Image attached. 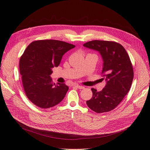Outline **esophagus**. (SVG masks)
I'll return each instance as SVG.
<instances>
[{"label":"esophagus","mask_w":150,"mask_h":150,"mask_svg":"<svg viewBox=\"0 0 150 150\" xmlns=\"http://www.w3.org/2000/svg\"><path fill=\"white\" fill-rule=\"evenodd\" d=\"M74 86L76 87V88H79V89H80V90H82V89H83V88H84V86L77 85H74Z\"/></svg>","instance_id":"obj_1"}]
</instances>
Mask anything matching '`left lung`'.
<instances>
[{
  "instance_id": "left-lung-1",
  "label": "left lung",
  "mask_w": 150,
  "mask_h": 150,
  "mask_svg": "<svg viewBox=\"0 0 150 150\" xmlns=\"http://www.w3.org/2000/svg\"><path fill=\"white\" fill-rule=\"evenodd\" d=\"M83 46L101 54L103 60L102 79L106 81L101 91L91 88L93 96L86 101L87 106L96 113L110 111L130 89L134 70L130 57L124 47L114 41L95 40L87 42Z\"/></svg>"
}]
</instances>
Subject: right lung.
<instances>
[{
	"label": "right lung",
	"instance_id": "right-lung-1",
	"mask_svg": "<svg viewBox=\"0 0 150 150\" xmlns=\"http://www.w3.org/2000/svg\"><path fill=\"white\" fill-rule=\"evenodd\" d=\"M75 46L47 40L32 42L20 59V72L26 95L39 108L47 109L63 100L69 87L52 81V69L58 67L65 52Z\"/></svg>",
	"mask_w": 150,
	"mask_h": 150
}]
</instances>
